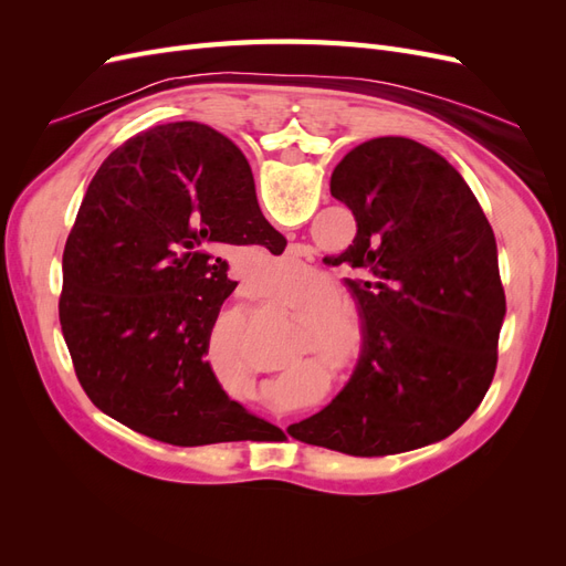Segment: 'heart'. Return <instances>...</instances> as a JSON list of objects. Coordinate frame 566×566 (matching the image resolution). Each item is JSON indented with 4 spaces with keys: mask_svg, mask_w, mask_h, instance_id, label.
<instances>
[{
    "mask_svg": "<svg viewBox=\"0 0 566 566\" xmlns=\"http://www.w3.org/2000/svg\"><path fill=\"white\" fill-rule=\"evenodd\" d=\"M281 312L306 323L302 347H312L339 375H352L364 361V328L358 318L345 310L331 293H297V290L276 287L266 295ZM310 370L323 375L325 366L318 358L306 361Z\"/></svg>",
    "mask_w": 566,
    "mask_h": 566,
    "instance_id": "heart-1",
    "label": "heart"
}]
</instances>
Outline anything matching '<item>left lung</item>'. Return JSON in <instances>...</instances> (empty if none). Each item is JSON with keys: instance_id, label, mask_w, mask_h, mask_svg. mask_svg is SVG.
<instances>
[{"instance_id": "left-lung-1", "label": "left lung", "mask_w": 566, "mask_h": 566, "mask_svg": "<svg viewBox=\"0 0 566 566\" xmlns=\"http://www.w3.org/2000/svg\"><path fill=\"white\" fill-rule=\"evenodd\" d=\"M331 193L356 219L352 245L328 264L354 271L345 281L364 318V361L287 432L361 458L447 439L482 403L499 361L505 293L489 219L447 158L403 136L352 148Z\"/></svg>"}]
</instances>
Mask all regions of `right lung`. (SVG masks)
<instances>
[{
    "mask_svg": "<svg viewBox=\"0 0 566 566\" xmlns=\"http://www.w3.org/2000/svg\"><path fill=\"white\" fill-rule=\"evenodd\" d=\"M266 240L285 238L224 134L172 123L115 148L63 250L61 331L92 403L175 447L248 439L264 420L229 399L205 356L238 285L224 245Z\"/></svg>",
    "mask_w": 566,
    "mask_h": 566,
    "instance_id": "1",
    "label": "right lung"
}]
</instances>
